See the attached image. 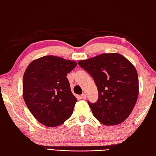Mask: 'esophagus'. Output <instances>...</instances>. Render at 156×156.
Returning <instances> with one entry per match:
<instances>
[{
	"instance_id": "obj_1",
	"label": "esophagus",
	"mask_w": 156,
	"mask_h": 156,
	"mask_svg": "<svg viewBox=\"0 0 156 156\" xmlns=\"http://www.w3.org/2000/svg\"><path fill=\"white\" fill-rule=\"evenodd\" d=\"M81 97L82 99L85 100V99H86V97H87V96H86V94H85V93H83V94H82L81 95Z\"/></svg>"
}]
</instances>
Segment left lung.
Returning a JSON list of instances; mask_svg holds the SVG:
<instances>
[{"mask_svg": "<svg viewBox=\"0 0 156 156\" xmlns=\"http://www.w3.org/2000/svg\"><path fill=\"white\" fill-rule=\"evenodd\" d=\"M79 65L94 79L98 90L96 102L88 104L94 116L106 126L122 123L132 112L139 95L136 70L119 53L101 54Z\"/></svg>", "mask_w": 156, "mask_h": 156, "instance_id": "obj_1", "label": "left lung"}]
</instances>
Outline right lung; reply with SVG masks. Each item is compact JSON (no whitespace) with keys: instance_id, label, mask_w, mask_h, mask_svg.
<instances>
[{"instance_id":"add662e5","label":"right lung","mask_w":156,"mask_h":156,"mask_svg":"<svg viewBox=\"0 0 156 156\" xmlns=\"http://www.w3.org/2000/svg\"><path fill=\"white\" fill-rule=\"evenodd\" d=\"M77 62L45 56L28 65L23 79V97L31 113L46 126L55 127L72 115L77 98L71 91L67 73Z\"/></svg>"}]
</instances>
